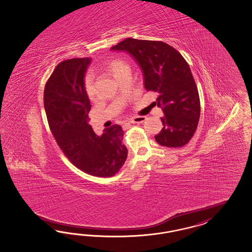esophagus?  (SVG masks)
<instances>
[{
  "label": "esophagus",
  "instance_id": "34e87169",
  "mask_svg": "<svg viewBox=\"0 0 252 252\" xmlns=\"http://www.w3.org/2000/svg\"><path fill=\"white\" fill-rule=\"evenodd\" d=\"M146 120V117L144 116H139V117H134L130 118L129 120V123H143Z\"/></svg>",
  "mask_w": 252,
  "mask_h": 252
}]
</instances>
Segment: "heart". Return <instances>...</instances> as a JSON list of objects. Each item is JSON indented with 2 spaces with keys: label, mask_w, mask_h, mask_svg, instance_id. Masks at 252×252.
Wrapping results in <instances>:
<instances>
[{
  "label": "heart",
  "mask_w": 252,
  "mask_h": 252,
  "mask_svg": "<svg viewBox=\"0 0 252 252\" xmlns=\"http://www.w3.org/2000/svg\"><path fill=\"white\" fill-rule=\"evenodd\" d=\"M127 67H129V66L120 60H113L110 63H108V70L112 72L115 76ZM84 86H85V90H86L87 96L90 99H94V97L95 95V87H94V75L92 72L87 73V75L85 78Z\"/></svg>",
  "instance_id": "1"
}]
</instances>
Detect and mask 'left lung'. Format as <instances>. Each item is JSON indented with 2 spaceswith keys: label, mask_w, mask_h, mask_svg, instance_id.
Instances as JSON below:
<instances>
[{
  "label": "left lung",
  "mask_w": 252,
  "mask_h": 252,
  "mask_svg": "<svg viewBox=\"0 0 252 252\" xmlns=\"http://www.w3.org/2000/svg\"><path fill=\"white\" fill-rule=\"evenodd\" d=\"M125 51L144 75V88L158 94L163 128L155 136L160 145L181 147L193 136L201 114L198 89L189 66L180 52L162 41L126 38L110 49Z\"/></svg>",
  "instance_id": "obj_1"
}]
</instances>
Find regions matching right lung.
<instances>
[{
    "label": "right lung",
    "instance_id": "obj_1",
    "mask_svg": "<svg viewBox=\"0 0 252 252\" xmlns=\"http://www.w3.org/2000/svg\"><path fill=\"white\" fill-rule=\"evenodd\" d=\"M91 58L71 59L55 68L44 89V108L58 145L73 165L95 177H112L127 159L123 129L115 124L94 132L85 77Z\"/></svg>",
    "mask_w": 252,
    "mask_h": 252
}]
</instances>
